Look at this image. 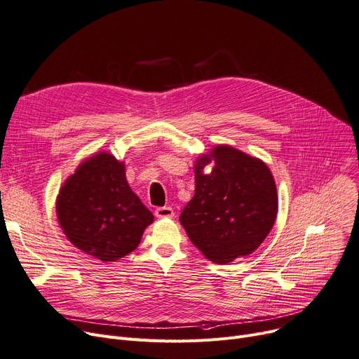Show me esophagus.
I'll list each match as a JSON object with an SVG mask.
<instances>
[{
	"label": "esophagus",
	"instance_id": "obj_1",
	"mask_svg": "<svg viewBox=\"0 0 359 359\" xmlns=\"http://www.w3.org/2000/svg\"><path fill=\"white\" fill-rule=\"evenodd\" d=\"M156 217L157 218H173L175 211L172 206H160V208L156 210Z\"/></svg>",
	"mask_w": 359,
	"mask_h": 359
}]
</instances>
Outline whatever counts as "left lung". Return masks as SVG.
<instances>
[{"instance_id":"obj_1","label":"left lung","mask_w":359,"mask_h":359,"mask_svg":"<svg viewBox=\"0 0 359 359\" xmlns=\"http://www.w3.org/2000/svg\"><path fill=\"white\" fill-rule=\"evenodd\" d=\"M211 159V175L203 167ZM278 212L276 186L265 163L219 145L195 164V195L180 222L206 259L229 263L255 252L273 227Z\"/></svg>"}]
</instances>
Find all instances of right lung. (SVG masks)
<instances>
[{"label":"right lung","mask_w":359,"mask_h":359,"mask_svg":"<svg viewBox=\"0 0 359 359\" xmlns=\"http://www.w3.org/2000/svg\"><path fill=\"white\" fill-rule=\"evenodd\" d=\"M56 214L74 246L103 262L134 252L154 219L130 191L125 165L107 153L84 161L64 183Z\"/></svg>","instance_id":"obj_1"}]
</instances>
